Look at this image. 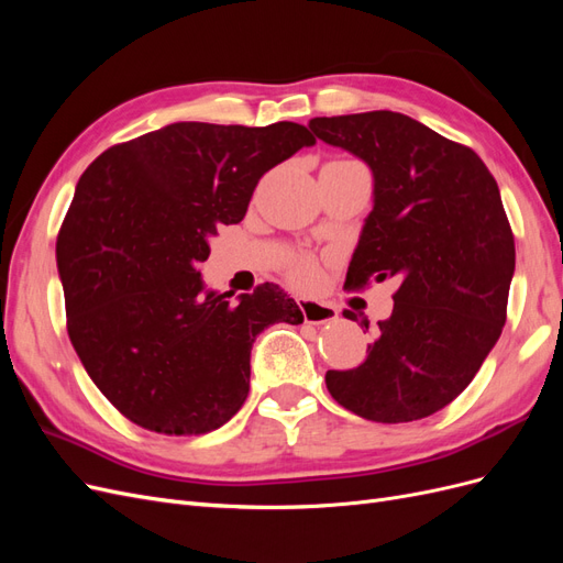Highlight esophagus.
<instances>
[{"label":"esophagus","instance_id":"34e87169","mask_svg":"<svg viewBox=\"0 0 563 563\" xmlns=\"http://www.w3.org/2000/svg\"><path fill=\"white\" fill-rule=\"evenodd\" d=\"M298 308L302 312V319L308 323H323V321H333L338 317V310L333 305L310 300V298H298Z\"/></svg>","mask_w":563,"mask_h":563}]
</instances>
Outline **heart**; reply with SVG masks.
Segmentation results:
<instances>
[{
  "label": "heart",
  "instance_id": "1",
  "mask_svg": "<svg viewBox=\"0 0 563 563\" xmlns=\"http://www.w3.org/2000/svg\"><path fill=\"white\" fill-rule=\"evenodd\" d=\"M338 162H350V159H338ZM291 277L294 282L298 284H310L314 282L317 277V265L312 261H298L294 267H291Z\"/></svg>",
  "mask_w": 563,
  "mask_h": 563
}]
</instances>
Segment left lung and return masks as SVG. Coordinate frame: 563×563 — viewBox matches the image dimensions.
I'll return each mask as SVG.
<instances>
[{"mask_svg":"<svg viewBox=\"0 0 563 563\" xmlns=\"http://www.w3.org/2000/svg\"><path fill=\"white\" fill-rule=\"evenodd\" d=\"M310 129L376 178L345 288L399 284L364 364L329 371L327 387L366 420L428 418L472 383L505 327L515 234L498 183L472 147L399 112L314 117Z\"/></svg>","mask_w":563,"mask_h":563,"instance_id":"left-lung-1","label":"left lung"}]
</instances>
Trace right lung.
Returning a JSON list of instances; mask_svg holds the SVG:
<instances>
[{
	"mask_svg": "<svg viewBox=\"0 0 563 563\" xmlns=\"http://www.w3.org/2000/svg\"><path fill=\"white\" fill-rule=\"evenodd\" d=\"M308 126L178 122L117 143L77 183L56 240L67 335L96 387L143 430L192 437L249 397L251 345L300 323L279 286L240 302L203 294L209 236L244 218L255 185L305 145Z\"/></svg>",
	"mask_w": 563,
	"mask_h": 563,
	"instance_id": "add662e5",
	"label": "right lung"
}]
</instances>
